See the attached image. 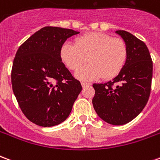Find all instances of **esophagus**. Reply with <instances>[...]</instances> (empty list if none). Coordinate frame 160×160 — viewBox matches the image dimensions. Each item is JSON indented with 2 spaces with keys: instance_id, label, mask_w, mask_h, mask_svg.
<instances>
[{
  "instance_id": "1",
  "label": "esophagus",
  "mask_w": 160,
  "mask_h": 160,
  "mask_svg": "<svg viewBox=\"0 0 160 160\" xmlns=\"http://www.w3.org/2000/svg\"><path fill=\"white\" fill-rule=\"evenodd\" d=\"M90 85H91V84L86 83V82H82V83H81V86H82V87H88V86H90Z\"/></svg>"
}]
</instances>
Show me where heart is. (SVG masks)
Segmentation results:
<instances>
[{"label": "heart", "instance_id": "1", "mask_svg": "<svg viewBox=\"0 0 160 160\" xmlns=\"http://www.w3.org/2000/svg\"><path fill=\"white\" fill-rule=\"evenodd\" d=\"M60 56L69 69L76 71L87 62L75 74L80 80L90 81L103 77L113 79L120 73L128 58V47L121 38L105 33L90 32L75 39V45L69 42L61 47Z\"/></svg>", "mask_w": 160, "mask_h": 160}]
</instances>
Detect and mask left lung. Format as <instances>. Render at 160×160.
Wrapping results in <instances>:
<instances>
[{
  "mask_svg": "<svg viewBox=\"0 0 160 160\" xmlns=\"http://www.w3.org/2000/svg\"><path fill=\"white\" fill-rule=\"evenodd\" d=\"M128 47V58L121 72L104 84H93V108L112 125H123L137 117L150 96L152 62L148 47L126 31H117Z\"/></svg>",
  "mask_w": 160,
  "mask_h": 160,
  "instance_id": "left-lung-1",
  "label": "left lung"
}]
</instances>
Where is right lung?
Segmentation results:
<instances>
[{"label":"right lung","instance_id":"right-lung-1","mask_svg":"<svg viewBox=\"0 0 160 160\" xmlns=\"http://www.w3.org/2000/svg\"><path fill=\"white\" fill-rule=\"evenodd\" d=\"M78 33L45 26L17 50L11 73L12 91L24 115L38 126L52 127L64 122L82 90L60 56L65 41Z\"/></svg>","mask_w":160,"mask_h":160}]
</instances>
